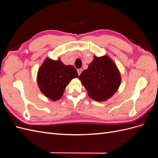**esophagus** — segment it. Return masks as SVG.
<instances>
[{
  "label": "esophagus",
  "instance_id": "esophagus-1",
  "mask_svg": "<svg viewBox=\"0 0 158 158\" xmlns=\"http://www.w3.org/2000/svg\"><path fill=\"white\" fill-rule=\"evenodd\" d=\"M82 70L81 69H78L77 70V72H78V76H80V74L82 73Z\"/></svg>",
  "mask_w": 158,
  "mask_h": 158
}]
</instances>
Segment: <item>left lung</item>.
I'll return each instance as SVG.
<instances>
[{
  "instance_id": "obj_1",
  "label": "left lung",
  "mask_w": 158,
  "mask_h": 158,
  "mask_svg": "<svg viewBox=\"0 0 158 158\" xmlns=\"http://www.w3.org/2000/svg\"><path fill=\"white\" fill-rule=\"evenodd\" d=\"M90 98L104 102L111 98L121 82V74L117 65L108 55L94 56L86 70L79 76Z\"/></svg>"
}]
</instances>
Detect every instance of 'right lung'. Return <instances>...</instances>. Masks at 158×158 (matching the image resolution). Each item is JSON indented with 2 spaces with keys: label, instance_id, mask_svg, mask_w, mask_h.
I'll return each instance as SVG.
<instances>
[{
  "label": "right lung",
  "instance_id": "add662e5",
  "mask_svg": "<svg viewBox=\"0 0 158 158\" xmlns=\"http://www.w3.org/2000/svg\"><path fill=\"white\" fill-rule=\"evenodd\" d=\"M78 77L73 66L65 65L60 59L55 60L46 58L38 70L37 81L42 94L55 102L62 98L70 81Z\"/></svg>",
  "mask_w": 158,
  "mask_h": 158
}]
</instances>
